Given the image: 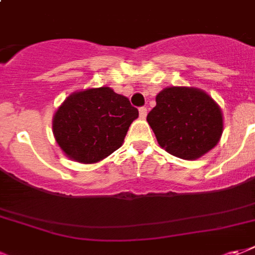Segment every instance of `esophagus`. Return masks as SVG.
<instances>
[{"label": "esophagus", "instance_id": "1", "mask_svg": "<svg viewBox=\"0 0 255 255\" xmlns=\"http://www.w3.org/2000/svg\"><path fill=\"white\" fill-rule=\"evenodd\" d=\"M138 111H140V117H141V118H145L146 113H148V110H146V107H140V109H138Z\"/></svg>", "mask_w": 255, "mask_h": 255}]
</instances>
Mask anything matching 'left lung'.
<instances>
[{"mask_svg": "<svg viewBox=\"0 0 255 255\" xmlns=\"http://www.w3.org/2000/svg\"><path fill=\"white\" fill-rule=\"evenodd\" d=\"M161 148L185 160H194L216 145L223 133L220 107L197 88L171 87L156 96L146 117Z\"/></svg>", "mask_w": 255, "mask_h": 255, "instance_id": "obj_1", "label": "left lung"}]
</instances>
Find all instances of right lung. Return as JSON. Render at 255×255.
Here are the masks:
<instances>
[{"label": "right lung", "instance_id": "obj_1", "mask_svg": "<svg viewBox=\"0 0 255 255\" xmlns=\"http://www.w3.org/2000/svg\"><path fill=\"white\" fill-rule=\"evenodd\" d=\"M138 110L128 98L109 87L72 94L53 120L55 140L69 156L91 164L105 159L122 145Z\"/></svg>", "mask_w": 255, "mask_h": 255}]
</instances>
